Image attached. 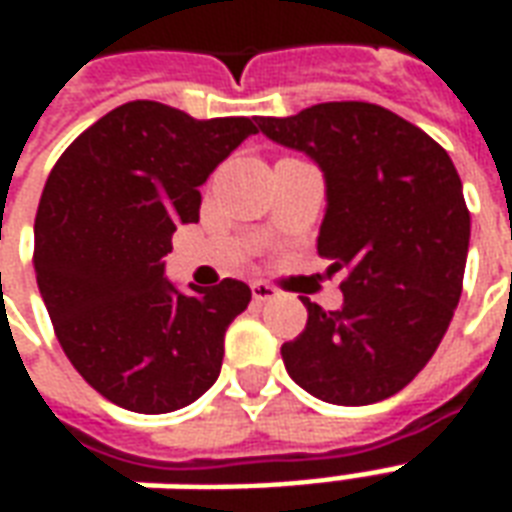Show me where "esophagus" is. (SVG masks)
I'll return each mask as SVG.
<instances>
[{"label":"esophagus","instance_id":"1","mask_svg":"<svg viewBox=\"0 0 512 512\" xmlns=\"http://www.w3.org/2000/svg\"><path fill=\"white\" fill-rule=\"evenodd\" d=\"M277 296V288L274 285H268V282H252V299L257 301V304H263V301H271Z\"/></svg>","mask_w":512,"mask_h":512}]
</instances>
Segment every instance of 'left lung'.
<instances>
[{"label":"left lung","mask_w":512,"mask_h":512,"mask_svg":"<svg viewBox=\"0 0 512 512\" xmlns=\"http://www.w3.org/2000/svg\"><path fill=\"white\" fill-rule=\"evenodd\" d=\"M260 131L310 156L323 172L318 255L345 268L343 307H307V326L282 345L290 378L337 406L386 400L436 354L463 288L469 211L458 169L422 128L384 106L332 101Z\"/></svg>","instance_id":"obj_1"}]
</instances>
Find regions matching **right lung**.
<instances>
[{"label": "right lung", "mask_w": 512, "mask_h": 512, "mask_svg": "<svg viewBox=\"0 0 512 512\" xmlns=\"http://www.w3.org/2000/svg\"><path fill=\"white\" fill-rule=\"evenodd\" d=\"M257 134L249 117L194 120L158 101L112 109L51 169L35 216V274L62 351L115 406L167 414L219 378L224 332L252 290L238 279L183 293L164 277L200 186Z\"/></svg>", "instance_id": "add662e5"}]
</instances>
